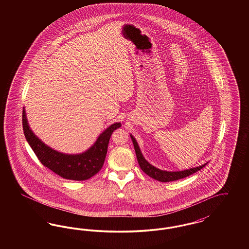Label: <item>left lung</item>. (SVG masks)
Listing matches in <instances>:
<instances>
[{
  "instance_id": "obj_1",
  "label": "left lung",
  "mask_w": 249,
  "mask_h": 249,
  "mask_svg": "<svg viewBox=\"0 0 249 249\" xmlns=\"http://www.w3.org/2000/svg\"><path fill=\"white\" fill-rule=\"evenodd\" d=\"M130 138H131L132 142H133V146H134V149H135V153H136L138 163H139V165L141 167L142 172L145 173L148 177L154 178L156 180L160 181V182H171V181H176V180L181 179V178H187V177H189L190 175L200 171L201 169H202L204 166L208 163V162H206V163H204L202 165L194 167V168H190V169L184 170V171H177V172L163 171V170H160V169L155 167L152 164H150L143 158L142 152L140 150V147L138 145V142L135 140V138L133 137L132 134H130Z\"/></svg>"
}]
</instances>
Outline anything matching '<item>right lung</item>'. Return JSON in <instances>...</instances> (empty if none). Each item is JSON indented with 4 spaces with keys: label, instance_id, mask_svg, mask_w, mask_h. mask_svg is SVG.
Wrapping results in <instances>:
<instances>
[{
    "label": "right lung",
    "instance_id": "add662e5",
    "mask_svg": "<svg viewBox=\"0 0 249 249\" xmlns=\"http://www.w3.org/2000/svg\"><path fill=\"white\" fill-rule=\"evenodd\" d=\"M22 125L27 142L43 165L62 178L82 181L92 178L102 169L107 157L110 137L114 130L120 128L121 123L116 122L109 126L88 150L79 154L61 153L39 139L29 125L24 107Z\"/></svg>",
    "mask_w": 249,
    "mask_h": 249
}]
</instances>
